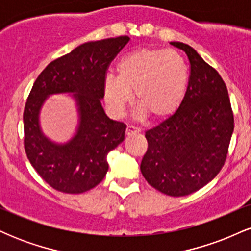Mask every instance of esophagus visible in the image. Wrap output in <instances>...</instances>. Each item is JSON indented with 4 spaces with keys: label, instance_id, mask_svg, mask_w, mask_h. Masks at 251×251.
I'll use <instances>...</instances> for the list:
<instances>
[{
    "label": "esophagus",
    "instance_id": "1",
    "mask_svg": "<svg viewBox=\"0 0 251 251\" xmlns=\"http://www.w3.org/2000/svg\"><path fill=\"white\" fill-rule=\"evenodd\" d=\"M139 132H140V129L138 127H135V126H133V125H127V127H126V134L127 135L139 133Z\"/></svg>",
    "mask_w": 251,
    "mask_h": 251
}]
</instances>
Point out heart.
Wrapping results in <instances>:
<instances>
[{"label": "heart", "mask_w": 251, "mask_h": 251, "mask_svg": "<svg viewBox=\"0 0 251 251\" xmlns=\"http://www.w3.org/2000/svg\"><path fill=\"white\" fill-rule=\"evenodd\" d=\"M117 72L118 76L108 74L103 82L106 102L116 116H122L133 91L138 114L157 120L172 116L186 96L189 66L177 51L137 48L120 57Z\"/></svg>", "instance_id": "heart-1"}]
</instances>
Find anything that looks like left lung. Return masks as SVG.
<instances>
[{"instance_id": "left-lung-1", "label": "left lung", "mask_w": 251, "mask_h": 251, "mask_svg": "<svg viewBox=\"0 0 251 251\" xmlns=\"http://www.w3.org/2000/svg\"><path fill=\"white\" fill-rule=\"evenodd\" d=\"M170 43L188 55V91L174 116L145 132L149 148L140 171L158 191L181 197L205 186L223 168L234 113L218 72L189 45Z\"/></svg>"}]
</instances>
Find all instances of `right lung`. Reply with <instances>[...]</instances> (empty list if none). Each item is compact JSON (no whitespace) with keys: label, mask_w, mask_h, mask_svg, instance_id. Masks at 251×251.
<instances>
[{"label":"right lung","mask_w":251,"mask_h":251,"mask_svg":"<svg viewBox=\"0 0 251 251\" xmlns=\"http://www.w3.org/2000/svg\"><path fill=\"white\" fill-rule=\"evenodd\" d=\"M129 41L118 36L86 42L51 61L34 82L24 112L25 150L42 179L65 194H82L103 179L107 154L125 139L126 125L106 116L101 106L109 63ZM73 93L79 112L76 134L67 143L51 142L38 116L50 95Z\"/></svg>","instance_id":"right-lung-1"}]
</instances>
